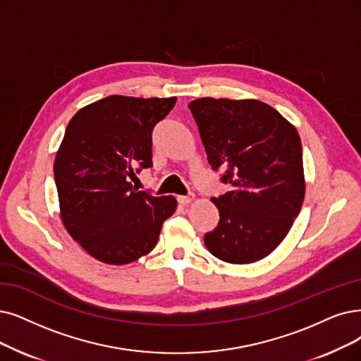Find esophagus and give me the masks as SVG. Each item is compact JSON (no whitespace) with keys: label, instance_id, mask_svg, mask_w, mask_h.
I'll use <instances>...</instances> for the list:
<instances>
[{"label":"esophagus","instance_id":"esophagus-1","mask_svg":"<svg viewBox=\"0 0 361 361\" xmlns=\"http://www.w3.org/2000/svg\"><path fill=\"white\" fill-rule=\"evenodd\" d=\"M194 198H195V195H194V194H188V195H179V197H178V203H179V204H182V206H186V204L192 203Z\"/></svg>","mask_w":361,"mask_h":361}]
</instances>
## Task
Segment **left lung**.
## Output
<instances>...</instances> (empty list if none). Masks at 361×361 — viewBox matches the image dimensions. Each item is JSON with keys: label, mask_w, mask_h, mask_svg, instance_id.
<instances>
[{"label": "left lung", "mask_w": 361, "mask_h": 361, "mask_svg": "<svg viewBox=\"0 0 361 361\" xmlns=\"http://www.w3.org/2000/svg\"><path fill=\"white\" fill-rule=\"evenodd\" d=\"M190 109L212 169L229 185L212 198L221 219L206 246L224 262H256L284 240L304 203L300 137L259 100L203 97Z\"/></svg>", "instance_id": "1"}]
</instances>
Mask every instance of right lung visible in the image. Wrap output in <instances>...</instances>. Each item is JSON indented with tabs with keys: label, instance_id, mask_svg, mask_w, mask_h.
Returning <instances> with one entry per match:
<instances>
[{
	"label": "right lung",
	"instance_id": "1",
	"mask_svg": "<svg viewBox=\"0 0 361 361\" xmlns=\"http://www.w3.org/2000/svg\"><path fill=\"white\" fill-rule=\"evenodd\" d=\"M176 97L108 96L69 121L54 160L61 216L71 237L97 261L124 265L149 253L176 210L171 195L137 191L152 167V130Z\"/></svg>",
	"mask_w": 361,
	"mask_h": 361
}]
</instances>
